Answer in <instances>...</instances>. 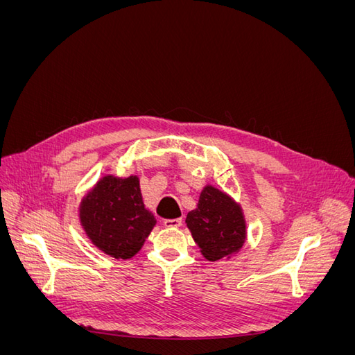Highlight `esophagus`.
<instances>
[{"mask_svg": "<svg viewBox=\"0 0 355 355\" xmlns=\"http://www.w3.org/2000/svg\"><path fill=\"white\" fill-rule=\"evenodd\" d=\"M163 225L166 228H178V227H180L182 225V219H166L164 222H163Z\"/></svg>", "mask_w": 355, "mask_h": 355, "instance_id": "1", "label": "esophagus"}]
</instances>
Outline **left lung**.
I'll return each mask as SVG.
<instances>
[{
	"instance_id": "8db88e82",
	"label": "left lung",
	"mask_w": 355,
	"mask_h": 355,
	"mask_svg": "<svg viewBox=\"0 0 355 355\" xmlns=\"http://www.w3.org/2000/svg\"><path fill=\"white\" fill-rule=\"evenodd\" d=\"M187 227L202 256L214 262L239 252L245 240V222L239 204L225 192L206 187L197 209L188 213Z\"/></svg>"
}]
</instances>
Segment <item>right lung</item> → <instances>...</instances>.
<instances>
[{
	"label": "right lung",
	"instance_id": "obj_1",
	"mask_svg": "<svg viewBox=\"0 0 355 355\" xmlns=\"http://www.w3.org/2000/svg\"><path fill=\"white\" fill-rule=\"evenodd\" d=\"M80 219L92 243L115 259L135 256L157 223L145 209L137 176L102 178L84 197Z\"/></svg>",
	"mask_w": 355,
	"mask_h": 355
}]
</instances>
